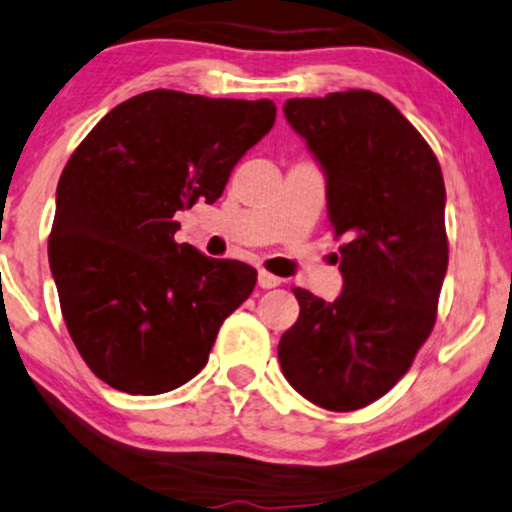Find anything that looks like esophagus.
Masks as SVG:
<instances>
[{"label":"esophagus","instance_id":"1","mask_svg":"<svg viewBox=\"0 0 512 512\" xmlns=\"http://www.w3.org/2000/svg\"><path fill=\"white\" fill-rule=\"evenodd\" d=\"M257 283H260V288H276V286H281V278L260 269V274H257Z\"/></svg>","mask_w":512,"mask_h":512}]
</instances>
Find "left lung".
Masks as SVG:
<instances>
[{
	"label": "left lung",
	"mask_w": 512,
	"mask_h": 512,
	"mask_svg": "<svg viewBox=\"0 0 512 512\" xmlns=\"http://www.w3.org/2000/svg\"><path fill=\"white\" fill-rule=\"evenodd\" d=\"M283 113L326 172L345 283L335 302L293 288L300 316L278 342V361L304 399L357 411L399 383L435 328L449 264L442 167L375 92L288 99Z\"/></svg>",
	"instance_id": "obj_1"
}]
</instances>
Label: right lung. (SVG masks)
Here are the masks:
<instances>
[{"instance_id": "add662e5", "label": "right lung", "mask_w": 512, "mask_h": 512, "mask_svg": "<svg viewBox=\"0 0 512 512\" xmlns=\"http://www.w3.org/2000/svg\"><path fill=\"white\" fill-rule=\"evenodd\" d=\"M274 120L269 99L153 89L115 106L70 155L49 267L70 338L103 383L148 397L208 364L257 271L174 241V215L215 203Z\"/></svg>"}]
</instances>
